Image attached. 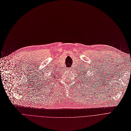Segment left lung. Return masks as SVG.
Here are the masks:
<instances>
[{"label": "left lung", "instance_id": "8db88e82", "mask_svg": "<svg viewBox=\"0 0 131 131\" xmlns=\"http://www.w3.org/2000/svg\"><path fill=\"white\" fill-rule=\"evenodd\" d=\"M85 72H86V71H83V74H85ZM84 72H85L84 74ZM83 77H84V76H83ZM86 79H88V78H86Z\"/></svg>", "mask_w": 131, "mask_h": 131}]
</instances>
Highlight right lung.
<instances>
[{"mask_svg":"<svg viewBox=\"0 0 131 131\" xmlns=\"http://www.w3.org/2000/svg\"><path fill=\"white\" fill-rule=\"evenodd\" d=\"M57 76V73H56V74H55V75H54V74H52V78H54H54H56V77H55V76Z\"/></svg>","mask_w":131,"mask_h":131,"instance_id":"obj_1","label":"right lung"}]
</instances>
